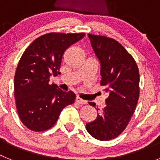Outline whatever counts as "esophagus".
Masks as SVG:
<instances>
[{
  "label": "esophagus",
  "mask_w": 160,
  "mask_h": 160,
  "mask_svg": "<svg viewBox=\"0 0 160 160\" xmlns=\"http://www.w3.org/2000/svg\"><path fill=\"white\" fill-rule=\"evenodd\" d=\"M76 102L78 103V104H81V105H83V104H86V103L87 102V101H85V100L82 99L81 98H79V97H77L76 98Z\"/></svg>",
  "instance_id": "34e87169"
}]
</instances>
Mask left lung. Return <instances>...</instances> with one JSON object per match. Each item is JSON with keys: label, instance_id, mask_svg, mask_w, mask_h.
Listing matches in <instances>:
<instances>
[{"label": "left lung", "instance_id": "8db88e82", "mask_svg": "<svg viewBox=\"0 0 160 160\" xmlns=\"http://www.w3.org/2000/svg\"><path fill=\"white\" fill-rule=\"evenodd\" d=\"M101 65V85L109 94L106 107L86 128L101 141L116 138L125 130L139 97V73L136 62L125 48L112 38L88 34ZM89 104L95 107L94 102ZM99 109H97V111Z\"/></svg>", "mask_w": 160, "mask_h": 160}]
</instances>
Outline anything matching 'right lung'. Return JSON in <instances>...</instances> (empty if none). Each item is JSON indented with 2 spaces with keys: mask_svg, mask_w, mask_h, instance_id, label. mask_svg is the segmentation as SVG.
<instances>
[{
  "mask_svg": "<svg viewBox=\"0 0 160 160\" xmlns=\"http://www.w3.org/2000/svg\"><path fill=\"white\" fill-rule=\"evenodd\" d=\"M85 33L50 32L35 39L20 59L14 77V96L22 123L33 131L51 128L61 111L75 101L72 91L49 84V77L61 74L63 53Z\"/></svg>",
  "mask_w": 160,
  "mask_h": 160,
  "instance_id": "obj_1",
  "label": "right lung"
}]
</instances>
